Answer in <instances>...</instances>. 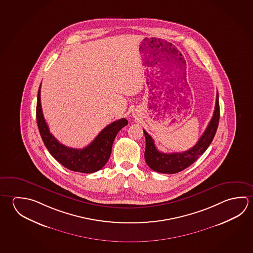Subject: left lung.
I'll return each instance as SVG.
<instances>
[{"mask_svg":"<svg viewBox=\"0 0 253 253\" xmlns=\"http://www.w3.org/2000/svg\"><path fill=\"white\" fill-rule=\"evenodd\" d=\"M219 121V103L218 93L216 97L215 110L212 118L210 121L208 126L204 130V134L200 137L199 140L190 149L182 153H171L164 154L160 152L155 145L154 139L150 135L143 129L146 138V150L145 160L146 163L153 170L156 172L174 174L179 172L183 169L194 164L203 155L212 142L214 136L217 131Z\"/></svg>","mask_w":253,"mask_h":253,"instance_id":"left-lung-1","label":"left lung"}]
</instances>
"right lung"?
Here are the masks:
<instances>
[{"mask_svg":"<svg viewBox=\"0 0 253 253\" xmlns=\"http://www.w3.org/2000/svg\"><path fill=\"white\" fill-rule=\"evenodd\" d=\"M36 121L41 137L49 154L64 167L77 172L93 173L105 166L111 155L112 146L117 133L128 125L125 118L116 121L103 128L93 141L83 149L63 145L49 132L41 106V85L37 96Z\"/></svg>","mask_w":253,"mask_h":253,"instance_id":"add662e5","label":"right lung"}]
</instances>
